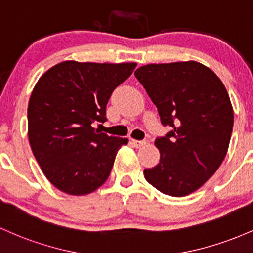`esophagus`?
<instances>
[{
  "mask_svg": "<svg viewBox=\"0 0 253 253\" xmlns=\"http://www.w3.org/2000/svg\"><path fill=\"white\" fill-rule=\"evenodd\" d=\"M131 143L134 144L136 148H140V147H143L144 144H147V140H131Z\"/></svg>",
  "mask_w": 253,
  "mask_h": 253,
  "instance_id": "esophagus-1",
  "label": "esophagus"
}]
</instances>
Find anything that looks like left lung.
<instances>
[{
	"label": "left lung",
	"mask_w": 253,
	"mask_h": 253,
	"mask_svg": "<svg viewBox=\"0 0 253 253\" xmlns=\"http://www.w3.org/2000/svg\"><path fill=\"white\" fill-rule=\"evenodd\" d=\"M135 76L169 131L155 140L157 166L144 178L165 195L183 197L200 189L227 154L234 115L216 74L195 61L147 64Z\"/></svg>",
	"instance_id": "left-lung-1"
}]
</instances>
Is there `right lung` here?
I'll use <instances>...</instances> for the list:
<instances>
[{
    "instance_id": "right-lung-1",
    "label": "right lung",
    "mask_w": 253,
    "mask_h": 253,
    "mask_svg": "<svg viewBox=\"0 0 253 253\" xmlns=\"http://www.w3.org/2000/svg\"><path fill=\"white\" fill-rule=\"evenodd\" d=\"M136 63L65 61L37 82L28 101V140L45 177L68 195H87L109 178L127 138L93 127L106 122V105Z\"/></svg>"
}]
</instances>
